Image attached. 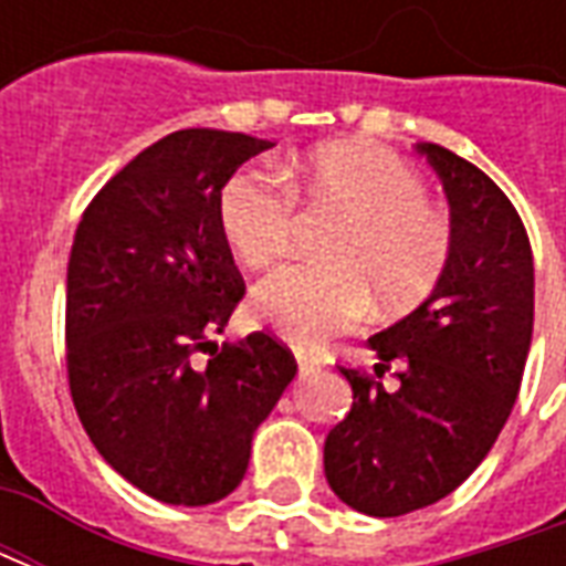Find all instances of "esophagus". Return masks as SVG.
Returning a JSON list of instances; mask_svg holds the SVG:
<instances>
[{
    "label": "esophagus",
    "mask_w": 566,
    "mask_h": 566,
    "mask_svg": "<svg viewBox=\"0 0 566 566\" xmlns=\"http://www.w3.org/2000/svg\"><path fill=\"white\" fill-rule=\"evenodd\" d=\"M294 357H296V367H300V373H312L315 367H321V357L306 352V348H294Z\"/></svg>",
    "instance_id": "esophagus-1"
}]
</instances>
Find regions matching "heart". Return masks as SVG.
<instances>
[{
	"mask_svg": "<svg viewBox=\"0 0 566 566\" xmlns=\"http://www.w3.org/2000/svg\"><path fill=\"white\" fill-rule=\"evenodd\" d=\"M279 175L239 169L218 197L227 245L245 266H266L291 248L296 197L308 209L343 214L324 260L331 266H284L251 294V318L296 345H321L367 315L406 312L433 294L449 266L454 230L427 199V181L391 150L336 142Z\"/></svg>",
	"mask_w": 566,
	"mask_h": 566,
	"instance_id": "heart-1",
	"label": "heart"
}]
</instances>
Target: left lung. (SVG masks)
I'll list each match as a JSON object with an SVG mask.
<instances>
[{"mask_svg":"<svg viewBox=\"0 0 566 566\" xmlns=\"http://www.w3.org/2000/svg\"><path fill=\"white\" fill-rule=\"evenodd\" d=\"M418 154L449 197L454 248L424 303L369 336L397 391L339 367L355 403L324 442V473L352 510L394 518L449 497L506 424L534 333V254L518 211L479 166L433 142Z\"/></svg>","mask_w":566,"mask_h":566,"instance_id":"8db88e82","label":"left lung"}]
</instances>
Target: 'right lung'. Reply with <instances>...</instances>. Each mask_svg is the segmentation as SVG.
<instances>
[{"instance_id": "right-lung-1", "label": "right lung", "mask_w": 566, "mask_h": 566, "mask_svg": "<svg viewBox=\"0 0 566 566\" xmlns=\"http://www.w3.org/2000/svg\"><path fill=\"white\" fill-rule=\"evenodd\" d=\"M266 148L245 133H169L93 197L69 254L72 403L105 461L172 506L235 491L254 430L296 376L263 331L192 367L197 350H218L211 333L245 294L218 221L221 187Z\"/></svg>"}]
</instances>
